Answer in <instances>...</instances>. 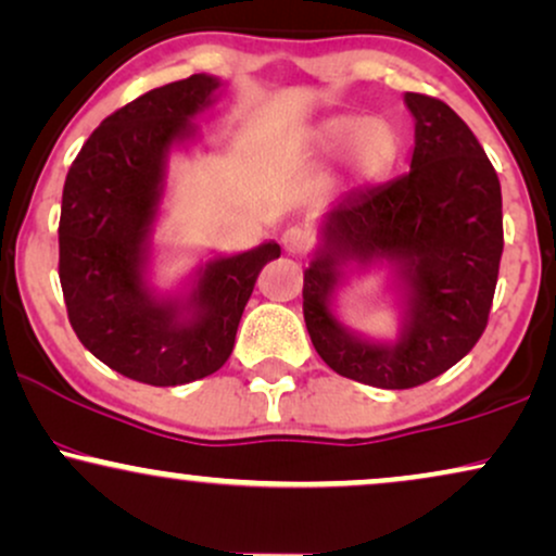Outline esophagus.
<instances>
[{
  "mask_svg": "<svg viewBox=\"0 0 556 556\" xmlns=\"http://www.w3.org/2000/svg\"><path fill=\"white\" fill-rule=\"evenodd\" d=\"M282 245H285V251H290V254H302V251L311 245V236H307L302 228L292 226L282 233Z\"/></svg>",
  "mask_w": 556,
  "mask_h": 556,
  "instance_id": "1",
  "label": "esophagus"
}]
</instances>
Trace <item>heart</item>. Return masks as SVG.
I'll use <instances>...</instances> for the list:
<instances>
[{
    "label": "heart",
    "mask_w": 556,
    "mask_h": 556,
    "mask_svg": "<svg viewBox=\"0 0 556 556\" xmlns=\"http://www.w3.org/2000/svg\"><path fill=\"white\" fill-rule=\"evenodd\" d=\"M341 156V177L351 187L382 177L397 156V132L384 117L330 115L307 125L294 138V153L302 161Z\"/></svg>",
    "instance_id": "1"
}]
</instances>
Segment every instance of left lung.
<instances>
[{"label":"left lung","mask_w":556,"mask_h":556,"mask_svg":"<svg viewBox=\"0 0 556 556\" xmlns=\"http://www.w3.org/2000/svg\"><path fill=\"white\" fill-rule=\"evenodd\" d=\"M416 123L410 172L333 202L302 287V313L320 359L341 377L382 390L444 375L488 326L503 254L501 181L480 140L433 97L405 91ZM379 265L399 292L395 340L349 329L334 300Z\"/></svg>","instance_id":"left-lung-1"}]
</instances>
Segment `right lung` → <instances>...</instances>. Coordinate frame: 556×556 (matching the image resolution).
Segmentation results:
<instances>
[{
    "mask_svg": "<svg viewBox=\"0 0 556 556\" xmlns=\"http://www.w3.org/2000/svg\"><path fill=\"white\" fill-rule=\"evenodd\" d=\"M226 81L210 74L146 91L91 132L68 168L59 223V277L68 320L102 364L153 388L213 375L228 362L274 241L210 254L179 290L153 285L156 223L174 153L200 143L197 117Z\"/></svg>",
    "mask_w": 556,
    "mask_h": 556,
    "instance_id": "add662e5",
    "label": "right lung"
}]
</instances>
